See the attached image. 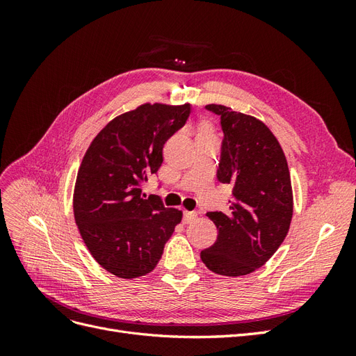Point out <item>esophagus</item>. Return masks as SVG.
Segmentation results:
<instances>
[{
  "instance_id": "34e87169",
  "label": "esophagus",
  "mask_w": 356,
  "mask_h": 356,
  "mask_svg": "<svg viewBox=\"0 0 356 356\" xmlns=\"http://www.w3.org/2000/svg\"><path fill=\"white\" fill-rule=\"evenodd\" d=\"M197 218V212L196 211H186L184 215H182V221H184L186 224H190Z\"/></svg>"
}]
</instances>
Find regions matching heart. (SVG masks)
<instances>
[{"mask_svg":"<svg viewBox=\"0 0 356 356\" xmlns=\"http://www.w3.org/2000/svg\"><path fill=\"white\" fill-rule=\"evenodd\" d=\"M202 131H209V126H208V124H204V126L202 127Z\"/></svg>","mask_w":356,"mask_h":356,"instance_id":"obj_1","label":"heart"}]
</instances>
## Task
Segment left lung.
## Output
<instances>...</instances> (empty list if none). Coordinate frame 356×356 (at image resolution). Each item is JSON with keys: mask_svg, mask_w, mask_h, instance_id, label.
Returning a JSON list of instances; mask_svg holds the SVG:
<instances>
[{"mask_svg": "<svg viewBox=\"0 0 356 356\" xmlns=\"http://www.w3.org/2000/svg\"><path fill=\"white\" fill-rule=\"evenodd\" d=\"M204 108L220 115L224 138L217 178L232 186L233 200L227 213H207L218 236L200 258L213 273L243 276L261 267L289 230L293 188L288 163L263 122L224 105Z\"/></svg>", "mask_w": 356, "mask_h": 356, "instance_id": "obj_1", "label": "left lung"}]
</instances>
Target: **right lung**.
Listing matches in <instances>:
<instances>
[{"instance_id": "1", "label": "right lung", "mask_w": 356, "mask_h": 356, "mask_svg": "<svg viewBox=\"0 0 356 356\" xmlns=\"http://www.w3.org/2000/svg\"><path fill=\"white\" fill-rule=\"evenodd\" d=\"M190 104H144L115 117L93 139L79 169L74 218L92 257L117 277L157 266L182 212L166 208L141 184L157 174L163 145L187 123Z\"/></svg>"}]
</instances>
